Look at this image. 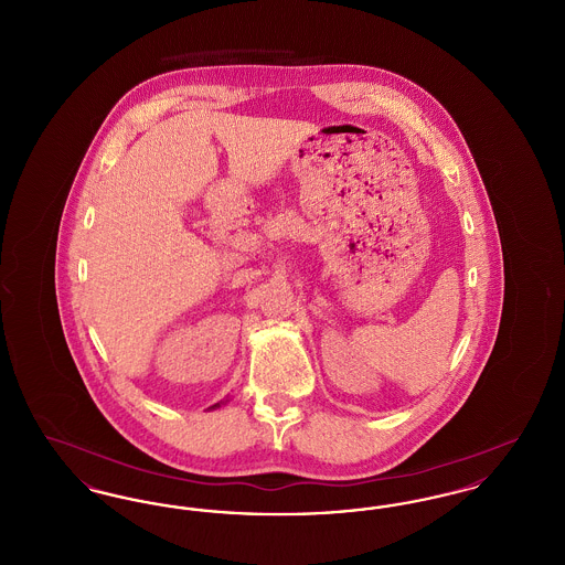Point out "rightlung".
Here are the masks:
<instances>
[{"label":"right lung","instance_id":"right-lung-1","mask_svg":"<svg viewBox=\"0 0 565 565\" xmlns=\"http://www.w3.org/2000/svg\"><path fill=\"white\" fill-rule=\"evenodd\" d=\"M215 406H220V403L214 404V406H210V408H215Z\"/></svg>","mask_w":565,"mask_h":565}]
</instances>
